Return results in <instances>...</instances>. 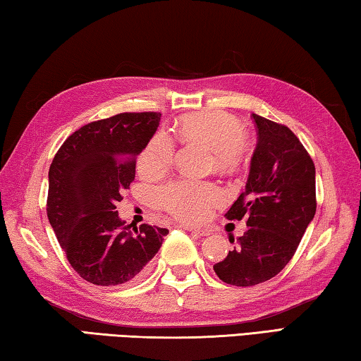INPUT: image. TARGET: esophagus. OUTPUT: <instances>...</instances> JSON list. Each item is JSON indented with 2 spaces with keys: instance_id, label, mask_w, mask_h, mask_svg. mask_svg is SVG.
<instances>
[{
  "instance_id": "1",
  "label": "esophagus",
  "mask_w": 361,
  "mask_h": 361,
  "mask_svg": "<svg viewBox=\"0 0 361 361\" xmlns=\"http://www.w3.org/2000/svg\"><path fill=\"white\" fill-rule=\"evenodd\" d=\"M181 228L188 231V232H192V234L199 235V237H204V235H209V231L202 229V228H194V226H189V224H181Z\"/></svg>"
}]
</instances>
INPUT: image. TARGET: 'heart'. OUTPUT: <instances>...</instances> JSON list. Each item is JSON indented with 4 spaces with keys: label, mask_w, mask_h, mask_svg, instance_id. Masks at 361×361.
Listing matches in <instances>:
<instances>
[{
    "label": "heart",
    "mask_w": 361,
    "mask_h": 361,
    "mask_svg": "<svg viewBox=\"0 0 361 361\" xmlns=\"http://www.w3.org/2000/svg\"><path fill=\"white\" fill-rule=\"evenodd\" d=\"M176 133L185 142L209 146L218 170L228 172L242 162L247 140L240 122L224 111H202L188 114L178 121ZM175 143L167 132H157L138 159L140 172L149 176L166 173L173 164ZM159 205L183 221H202L224 202L221 188L210 181L175 180L159 189Z\"/></svg>",
    "instance_id": "obj_1"
}]
</instances>
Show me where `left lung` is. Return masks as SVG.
Here are the masks:
<instances>
[{
  "label": "left lung",
  "mask_w": 361,
  "mask_h": 361,
  "mask_svg": "<svg viewBox=\"0 0 361 361\" xmlns=\"http://www.w3.org/2000/svg\"><path fill=\"white\" fill-rule=\"evenodd\" d=\"M252 116L258 143L245 191L226 213L231 221L245 219L248 229L213 266L219 280L235 286L276 277L293 258L317 210L315 166L309 152L286 126Z\"/></svg>",
  "instance_id": "obj_1"
}]
</instances>
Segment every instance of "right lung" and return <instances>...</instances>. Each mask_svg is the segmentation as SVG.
Wrapping results in <instances>:
<instances>
[{
  "instance_id": "1",
  "label": "right lung",
  "mask_w": 361,
  "mask_h": 361,
  "mask_svg": "<svg viewBox=\"0 0 361 361\" xmlns=\"http://www.w3.org/2000/svg\"><path fill=\"white\" fill-rule=\"evenodd\" d=\"M159 121L161 113H121L89 122L65 140L49 169V223L71 267L90 283L140 279L169 234L149 224L130 229L116 212Z\"/></svg>"
}]
</instances>
